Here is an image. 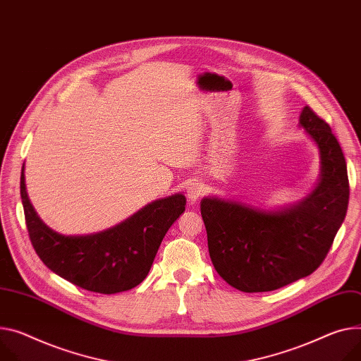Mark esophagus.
Listing matches in <instances>:
<instances>
[{
    "instance_id": "esophagus-1",
    "label": "esophagus",
    "mask_w": 361,
    "mask_h": 361,
    "mask_svg": "<svg viewBox=\"0 0 361 361\" xmlns=\"http://www.w3.org/2000/svg\"><path fill=\"white\" fill-rule=\"evenodd\" d=\"M204 193V185L198 180H193L186 188V197L190 202H197Z\"/></svg>"
}]
</instances>
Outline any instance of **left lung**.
<instances>
[{
    "label": "left lung",
    "instance_id": "8db88e82",
    "mask_svg": "<svg viewBox=\"0 0 361 361\" xmlns=\"http://www.w3.org/2000/svg\"><path fill=\"white\" fill-rule=\"evenodd\" d=\"M299 126L321 159L319 180L307 197L276 211L216 197L201 201L211 262L241 292L274 290L315 271L345 218L350 186L336 135L310 106Z\"/></svg>",
    "mask_w": 361,
    "mask_h": 361
}]
</instances>
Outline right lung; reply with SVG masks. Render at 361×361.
I'll list each match as a JSON object with an SVG mask.
<instances>
[{
	"instance_id": "add662e5",
	"label": "right lung",
	"mask_w": 361,
	"mask_h": 361,
	"mask_svg": "<svg viewBox=\"0 0 361 361\" xmlns=\"http://www.w3.org/2000/svg\"><path fill=\"white\" fill-rule=\"evenodd\" d=\"M20 193L30 241L40 260L68 282L98 293H118L140 285L153 264L159 245L185 211L186 198L175 193L153 201L108 230L65 235L47 227L25 190L24 166Z\"/></svg>"
}]
</instances>
